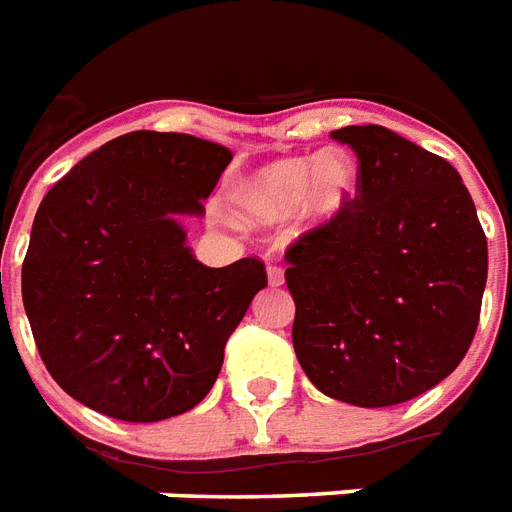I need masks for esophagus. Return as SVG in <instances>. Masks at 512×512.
Returning a JSON list of instances; mask_svg holds the SVG:
<instances>
[{
  "instance_id": "obj_1",
  "label": "esophagus",
  "mask_w": 512,
  "mask_h": 512,
  "mask_svg": "<svg viewBox=\"0 0 512 512\" xmlns=\"http://www.w3.org/2000/svg\"><path fill=\"white\" fill-rule=\"evenodd\" d=\"M268 284L271 287H281L284 284V268L281 265H268Z\"/></svg>"
}]
</instances>
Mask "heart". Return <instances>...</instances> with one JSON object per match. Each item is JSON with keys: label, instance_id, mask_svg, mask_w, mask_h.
<instances>
[{"label": "heart", "instance_id": "b5f03b06", "mask_svg": "<svg viewBox=\"0 0 512 512\" xmlns=\"http://www.w3.org/2000/svg\"><path fill=\"white\" fill-rule=\"evenodd\" d=\"M356 159L345 148H324L313 159H279L244 177L231 193L236 215L249 225H279L300 215L321 223L340 212L356 188Z\"/></svg>", "mask_w": 512, "mask_h": 512}]
</instances>
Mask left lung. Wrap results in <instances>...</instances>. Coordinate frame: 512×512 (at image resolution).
I'll list each match as a JSON object with an SVG mask.
<instances>
[{
  "label": "left lung",
  "mask_w": 512,
  "mask_h": 512,
  "mask_svg": "<svg viewBox=\"0 0 512 512\" xmlns=\"http://www.w3.org/2000/svg\"><path fill=\"white\" fill-rule=\"evenodd\" d=\"M332 138L356 151V199L287 249L297 361L329 398L393 406L460 366L489 271L460 172L380 124Z\"/></svg>",
  "instance_id": "left-lung-1"
}]
</instances>
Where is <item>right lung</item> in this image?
<instances>
[{"label":"right lung","mask_w":512,"mask_h":512,"mask_svg":"<svg viewBox=\"0 0 512 512\" xmlns=\"http://www.w3.org/2000/svg\"><path fill=\"white\" fill-rule=\"evenodd\" d=\"M233 154L180 132H127L84 156L36 209L23 305L47 372L68 396L124 422H159L199 404L265 265L207 268L180 217Z\"/></svg>","instance_id":"1"}]
</instances>
